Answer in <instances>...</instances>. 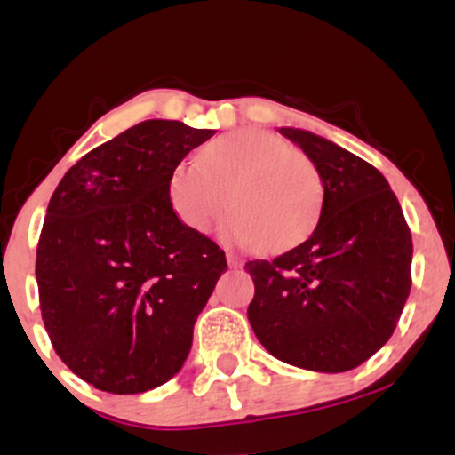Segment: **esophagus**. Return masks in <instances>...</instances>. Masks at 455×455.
<instances>
[{
	"label": "esophagus",
	"mask_w": 455,
	"mask_h": 455,
	"mask_svg": "<svg viewBox=\"0 0 455 455\" xmlns=\"http://www.w3.org/2000/svg\"><path fill=\"white\" fill-rule=\"evenodd\" d=\"M227 263H228V267H231V269H239L243 265L242 259L235 257V254H227Z\"/></svg>",
	"instance_id": "esophagus-1"
}]
</instances>
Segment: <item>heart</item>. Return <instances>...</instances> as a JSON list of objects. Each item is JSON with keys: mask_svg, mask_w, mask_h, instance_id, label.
<instances>
[{"mask_svg": "<svg viewBox=\"0 0 455 455\" xmlns=\"http://www.w3.org/2000/svg\"><path fill=\"white\" fill-rule=\"evenodd\" d=\"M166 195L192 231H210L228 203L227 242L284 252L316 227L325 188L304 151L269 130L239 128L207 143L198 162H180Z\"/></svg>", "mask_w": 455, "mask_h": 455, "instance_id": "obj_1", "label": "heart"}]
</instances>
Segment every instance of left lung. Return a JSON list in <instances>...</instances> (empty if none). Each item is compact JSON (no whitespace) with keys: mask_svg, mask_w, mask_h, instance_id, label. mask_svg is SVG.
Here are the masks:
<instances>
[{"mask_svg":"<svg viewBox=\"0 0 455 455\" xmlns=\"http://www.w3.org/2000/svg\"><path fill=\"white\" fill-rule=\"evenodd\" d=\"M323 177L316 228L274 260H248V321L267 351L297 368L347 372L389 340L411 293L412 239L372 164L299 128H280Z\"/></svg>","mask_w":455,"mask_h":455,"instance_id":"left-lung-1","label":"left lung"}]
</instances>
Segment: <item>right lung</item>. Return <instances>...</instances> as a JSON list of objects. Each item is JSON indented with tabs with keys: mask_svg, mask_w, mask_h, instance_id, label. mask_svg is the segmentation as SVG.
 <instances>
[{
	"mask_svg": "<svg viewBox=\"0 0 455 455\" xmlns=\"http://www.w3.org/2000/svg\"><path fill=\"white\" fill-rule=\"evenodd\" d=\"M212 137L148 119L83 156L51 196L36 252L40 310L61 362L96 389L143 394L190 353L227 257L175 216L166 186Z\"/></svg>",
	"mask_w": 455,
	"mask_h": 455,
	"instance_id": "right-lung-1",
	"label": "right lung"
}]
</instances>
